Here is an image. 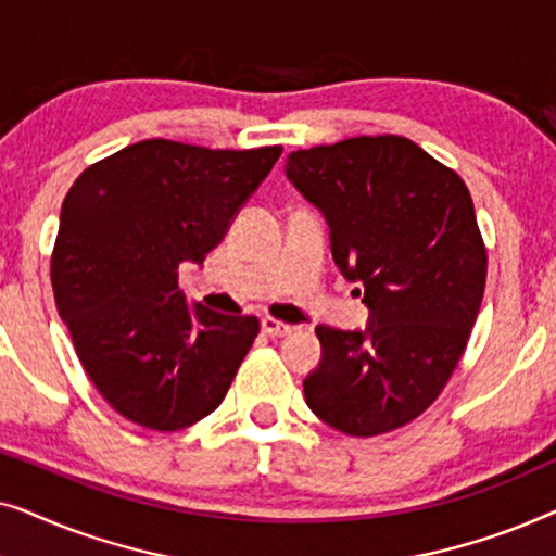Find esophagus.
I'll use <instances>...</instances> for the list:
<instances>
[{"instance_id":"esophagus-1","label":"esophagus","mask_w":556,"mask_h":556,"mask_svg":"<svg viewBox=\"0 0 556 556\" xmlns=\"http://www.w3.org/2000/svg\"><path fill=\"white\" fill-rule=\"evenodd\" d=\"M261 326H263V333H268V337H288V333L293 331L291 324L278 321V318H273V316H263Z\"/></svg>"}]
</instances>
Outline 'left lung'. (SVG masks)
<instances>
[{"instance_id": "1", "label": "left lung", "mask_w": 556, "mask_h": 556, "mask_svg": "<svg viewBox=\"0 0 556 556\" xmlns=\"http://www.w3.org/2000/svg\"><path fill=\"white\" fill-rule=\"evenodd\" d=\"M286 174L369 308L364 331L316 326L308 407L354 438L397 430L443 392L481 311L489 255L466 181L394 134L293 151Z\"/></svg>"}]
</instances>
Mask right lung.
<instances>
[{"label":"right lung","instance_id":"right-lung-1","mask_svg":"<svg viewBox=\"0 0 556 556\" xmlns=\"http://www.w3.org/2000/svg\"><path fill=\"white\" fill-rule=\"evenodd\" d=\"M280 154L147 139L73 181L52 293L83 369L126 420L172 432L225 400L261 321L187 306L179 263L204 261Z\"/></svg>","mask_w":556,"mask_h":556}]
</instances>
